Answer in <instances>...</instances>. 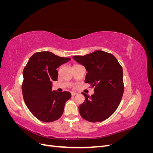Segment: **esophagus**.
I'll use <instances>...</instances> for the list:
<instances>
[{"mask_svg": "<svg viewBox=\"0 0 153 153\" xmlns=\"http://www.w3.org/2000/svg\"><path fill=\"white\" fill-rule=\"evenodd\" d=\"M76 94H77L76 92H71L72 96H75V95H76Z\"/></svg>", "mask_w": 153, "mask_h": 153, "instance_id": "obj_1", "label": "esophagus"}]
</instances>
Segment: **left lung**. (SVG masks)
Returning a JSON list of instances; mask_svg holds the SVG:
<instances>
[{
    "mask_svg": "<svg viewBox=\"0 0 153 153\" xmlns=\"http://www.w3.org/2000/svg\"><path fill=\"white\" fill-rule=\"evenodd\" d=\"M73 58L85 67V82L95 86L91 97L82 92L85 101L78 107L80 115L92 123L105 121L115 112L123 95L121 66L112 54L101 50Z\"/></svg>",
    "mask_w": 153,
    "mask_h": 153,
    "instance_id": "1",
    "label": "left lung"
}]
</instances>
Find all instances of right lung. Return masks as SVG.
I'll use <instances>...</instances> for the list:
<instances>
[{
    "instance_id": "obj_1",
    "label": "right lung",
    "mask_w": 153,
    "mask_h": 153,
    "mask_svg": "<svg viewBox=\"0 0 153 153\" xmlns=\"http://www.w3.org/2000/svg\"><path fill=\"white\" fill-rule=\"evenodd\" d=\"M71 60L60 57L50 52L33 54L25 66L23 76L22 93L27 107L37 119L50 123L62 116L69 92L52 91V82L57 81V69Z\"/></svg>"
}]
</instances>
